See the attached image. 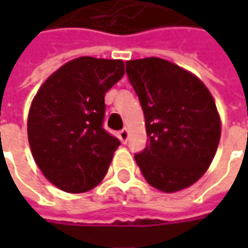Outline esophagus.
<instances>
[{
    "mask_svg": "<svg viewBox=\"0 0 248 248\" xmlns=\"http://www.w3.org/2000/svg\"><path fill=\"white\" fill-rule=\"evenodd\" d=\"M128 129H121L119 132V139L123 142V143H127V140H128Z\"/></svg>",
    "mask_w": 248,
    "mask_h": 248,
    "instance_id": "esophagus-1",
    "label": "esophagus"
}]
</instances>
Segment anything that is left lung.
Here are the masks:
<instances>
[{
  "mask_svg": "<svg viewBox=\"0 0 248 248\" xmlns=\"http://www.w3.org/2000/svg\"><path fill=\"white\" fill-rule=\"evenodd\" d=\"M149 138L135 156L149 185L174 193L208 170L221 139V119L211 92L197 76L160 58L127 62Z\"/></svg>",
  "mask_w": 248,
  "mask_h": 248,
  "instance_id": "8db88e82",
  "label": "left lung"
}]
</instances>
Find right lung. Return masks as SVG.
Instances as JSON below:
<instances>
[{"label": "right lung", "mask_w": 248, "mask_h": 248, "mask_svg": "<svg viewBox=\"0 0 248 248\" xmlns=\"http://www.w3.org/2000/svg\"><path fill=\"white\" fill-rule=\"evenodd\" d=\"M124 76L121 59L81 56L53 72L34 96L27 137L44 176L63 192L99 185L120 140L102 127L105 95Z\"/></svg>", "instance_id": "right-lung-1"}]
</instances>
